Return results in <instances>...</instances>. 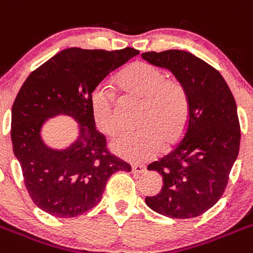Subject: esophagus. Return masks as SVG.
Returning <instances> with one entry per match:
<instances>
[{
  "label": "esophagus",
  "instance_id": "esophagus-1",
  "mask_svg": "<svg viewBox=\"0 0 253 253\" xmlns=\"http://www.w3.org/2000/svg\"><path fill=\"white\" fill-rule=\"evenodd\" d=\"M132 171H133L134 173H143V172L146 171V167L143 166V165H133V166H132Z\"/></svg>",
  "mask_w": 253,
  "mask_h": 253
}]
</instances>
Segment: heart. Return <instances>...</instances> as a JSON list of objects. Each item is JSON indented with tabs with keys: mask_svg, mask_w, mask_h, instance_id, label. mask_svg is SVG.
Segmentation results:
<instances>
[{
	"mask_svg": "<svg viewBox=\"0 0 253 253\" xmlns=\"http://www.w3.org/2000/svg\"><path fill=\"white\" fill-rule=\"evenodd\" d=\"M119 88L128 97L143 100L140 117L142 128L124 132L111 142V150L121 159L141 162L155 156L165 145L177 142L190 121V98L183 84L167 80L162 70L147 62H134L119 73ZM94 124L105 134L117 131L115 94L97 88L91 98Z\"/></svg>",
	"mask_w": 253,
	"mask_h": 253,
	"instance_id": "heart-1",
	"label": "heart"
}]
</instances>
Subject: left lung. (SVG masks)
Segmentation results:
<instances>
[{
    "mask_svg": "<svg viewBox=\"0 0 253 253\" xmlns=\"http://www.w3.org/2000/svg\"><path fill=\"white\" fill-rule=\"evenodd\" d=\"M143 60L167 68L190 98V121L169 155L148 165L162 176L159 195L146 205L171 218H192L217 204L237 160L241 131L237 106L221 73L187 51L145 52Z\"/></svg>",
    "mask_w": 253,
    "mask_h": 253,
    "instance_id": "1",
    "label": "left lung"
}]
</instances>
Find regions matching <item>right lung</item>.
<instances>
[{
  "label": "right lung",
  "mask_w": 253,
  "mask_h": 253,
  "mask_svg": "<svg viewBox=\"0 0 253 253\" xmlns=\"http://www.w3.org/2000/svg\"><path fill=\"white\" fill-rule=\"evenodd\" d=\"M120 51L67 48L31 73L12 106L11 140L22 169L28 195L39 209L55 217H76L102 198L113 173L131 171L127 162L111 155L105 136L96 129L92 93L115 70L137 56ZM67 115L78 124L75 140L63 149L44 142L46 121Z\"/></svg>",
  "instance_id": "add662e5"
}]
</instances>
